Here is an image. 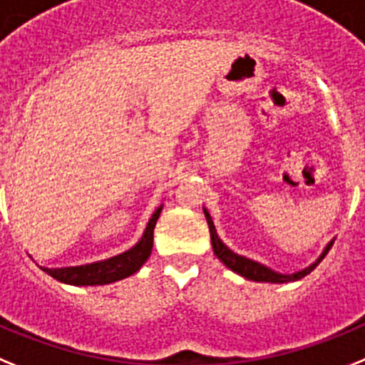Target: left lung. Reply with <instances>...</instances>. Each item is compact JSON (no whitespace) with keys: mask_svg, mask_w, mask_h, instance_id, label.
<instances>
[{"mask_svg":"<svg viewBox=\"0 0 365 365\" xmlns=\"http://www.w3.org/2000/svg\"><path fill=\"white\" fill-rule=\"evenodd\" d=\"M204 215H205V220H207V226H209V233H211V244H213V252L220 262H224V266H227L231 272H235V274L242 275V277L250 279V281H257V283H292V281H299L301 277H305L309 275L310 272L314 270L316 266L322 262V259L325 257L329 253V250L332 248V244H334V239L329 240L327 246L323 248V252L319 253V257L316 259L312 264H309L307 268L303 270H297L294 274H281V272H275L268 266L261 264V262L253 261V259L244 257V255H239L235 253L233 250H230L226 244L222 242L220 237L217 233V227H215L213 220H211V215H209L207 209L204 207Z\"/></svg>","mask_w":365,"mask_h":365,"instance_id":"obj_1","label":"left lung"}]
</instances>
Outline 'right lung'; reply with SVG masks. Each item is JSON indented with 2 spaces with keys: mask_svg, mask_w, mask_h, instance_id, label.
I'll return each instance as SVG.
<instances>
[{
  "mask_svg": "<svg viewBox=\"0 0 365 365\" xmlns=\"http://www.w3.org/2000/svg\"><path fill=\"white\" fill-rule=\"evenodd\" d=\"M161 209H163V204L154 211L139 242L134 244L126 252L119 253V255H113V257L104 259V261L90 262V264L66 266V268L40 266V268L46 274H49L51 277L60 281V283L73 284V287H99V284H110L115 283V281H121V279L135 274L150 257L152 242H154V227H156V222L161 215Z\"/></svg>",
  "mask_w": 365,
  "mask_h": 365,
  "instance_id": "1",
  "label": "right lung"
}]
</instances>
